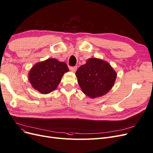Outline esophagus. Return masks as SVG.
Returning <instances> with one entry per match:
<instances>
[{"mask_svg":"<svg viewBox=\"0 0 153 153\" xmlns=\"http://www.w3.org/2000/svg\"><path fill=\"white\" fill-rule=\"evenodd\" d=\"M70 69H71V71H72V72H76V70H77V67L76 66H75V67H70Z\"/></svg>","mask_w":153,"mask_h":153,"instance_id":"obj_1","label":"esophagus"}]
</instances>
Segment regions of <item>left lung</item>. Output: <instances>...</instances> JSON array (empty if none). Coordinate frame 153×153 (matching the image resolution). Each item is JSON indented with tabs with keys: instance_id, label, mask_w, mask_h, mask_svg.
Instances as JSON below:
<instances>
[{
	"instance_id": "left-lung-1",
	"label": "left lung",
	"mask_w": 153,
	"mask_h": 153,
	"mask_svg": "<svg viewBox=\"0 0 153 153\" xmlns=\"http://www.w3.org/2000/svg\"><path fill=\"white\" fill-rule=\"evenodd\" d=\"M117 75L108 62L97 58L89 59L76 72L82 91L91 98L102 97L109 92Z\"/></svg>"
}]
</instances>
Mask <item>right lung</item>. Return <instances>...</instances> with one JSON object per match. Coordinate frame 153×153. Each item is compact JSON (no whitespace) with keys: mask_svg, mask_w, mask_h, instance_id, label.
<instances>
[{"mask_svg":"<svg viewBox=\"0 0 153 153\" xmlns=\"http://www.w3.org/2000/svg\"><path fill=\"white\" fill-rule=\"evenodd\" d=\"M68 71L65 62L48 59L34 65L28 73V78L34 89L46 94L56 89L62 76Z\"/></svg>","mask_w":153,"mask_h":153,"instance_id":"1","label":"right lung"}]
</instances>
